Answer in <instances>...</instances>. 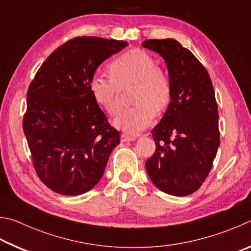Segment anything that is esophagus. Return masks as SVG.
<instances>
[{
	"label": "esophagus",
	"mask_w": 251,
	"mask_h": 251,
	"mask_svg": "<svg viewBox=\"0 0 251 251\" xmlns=\"http://www.w3.org/2000/svg\"><path fill=\"white\" fill-rule=\"evenodd\" d=\"M136 138H137V136H136V135H128V134H125V133H123V134L121 135V139H122V142L135 141Z\"/></svg>",
	"instance_id": "34e87169"
}]
</instances>
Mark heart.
<instances>
[{"mask_svg": "<svg viewBox=\"0 0 251 251\" xmlns=\"http://www.w3.org/2000/svg\"><path fill=\"white\" fill-rule=\"evenodd\" d=\"M108 71L110 77L95 75L92 78L90 90L96 103L109 115H115L121 108L122 91L133 86L130 100L135 105L118 114L115 120L118 128L137 133L150 126L155 113H163L171 104V77L144 50L124 53L110 63Z\"/></svg>", "mask_w": 251, "mask_h": 251, "instance_id": "1", "label": "heart"}]
</instances>
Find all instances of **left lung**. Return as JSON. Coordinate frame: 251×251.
<instances>
[{
    "mask_svg": "<svg viewBox=\"0 0 251 251\" xmlns=\"http://www.w3.org/2000/svg\"><path fill=\"white\" fill-rule=\"evenodd\" d=\"M143 46L163 56L173 85L171 104L151 130L156 150L146 171L161 192L187 196L205 181L220 144L214 87L205 66L179 42L146 40Z\"/></svg>",
    "mask_w": 251,
    "mask_h": 251,
    "instance_id": "left-lung-1",
    "label": "left lung"
}]
</instances>
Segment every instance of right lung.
Here are the masks:
<instances>
[{
  "mask_svg": "<svg viewBox=\"0 0 251 251\" xmlns=\"http://www.w3.org/2000/svg\"><path fill=\"white\" fill-rule=\"evenodd\" d=\"M124 41L78 36L57 48L27 90L23 131L37 176L53 192L75 196L103 176L120 131L93 97L90 84L101 63Z\"/></svg>",
  "mask_w": 251,
  "mask_h": 251,
  "instance_id": "obj_1",
  "label": "right lung"
}]
</instances>
